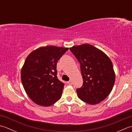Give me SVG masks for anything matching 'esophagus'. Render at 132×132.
<instances>
[{"mask_svg": "<svg viewBox=\"0 0 132 132\" xmlns=\"http://www.w3.org/2000/svg\"><path fill=\"white\" fill-rule=\"evenodd\" d=\"M67 84H69V85H71L72 84V81H71V80H70V81H69L68 82H67Z\"/></svg>", "mask_w": 132, "mask_h": 132, "instance_id": "34e87169", "label": "esophagus"}]
</instances>
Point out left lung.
Returning a JSON list of instances; mask_svg holds the SVG:
<instances>
[{"mask_svg":"<svg viewBox=\"0 0 132 132\" xmlns=\"http://www.w3.org/2000/svg\"><path fill=\"white\" fill-rule=\"evenodd\" d=\"M80 63L83 85L77 89L79 99L89 104L102 101L110 93L115 82L112 61L106 54L89 44L70 48Z\"/></svg>","mask_w":132,"mask_h":132,"instance_id":"left-lung-1","label":"left lung"}]
</instances>
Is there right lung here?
I'll return each instance as SVG.
<instances>
[{"instance_id": "obj_1", "label": "right lung", "mask_w": 132, "mask_h": 132, "mask_svg": "<svg viewBox=\"0 0 132 132\" xmlns=\"http://www.w3.org/2000/svg\"><path fill=\"white\" fill-rule=\"evenodd\" d=\"M68 48L48 46L28 55L21 70L25 92L33 102L48 106L61 98L64 83L58 79L56 64Z\"/></svg>"}]
</instances>
